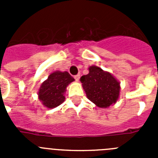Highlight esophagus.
I'll list each match as a JSON object with an SVG mask.
<instances>
[{"mask_svg":"<svg viewBox=\"0 0 158 158\" xmlns=\"http://www.w3.org/2000/svg\"><path fill=\"white\" fill-rule=\"evenodd\" d=\"M80 77H81V75L80 74H77V75H76V76H74L75 80H76L77 81H78L80 80Z\"/></svg>","mask_w":158,"mask_h":158,"instance_id":"esophagus-1","label":"esophagus"}]
</instances>
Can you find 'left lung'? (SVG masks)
I'll list each match as a JSON object with an SVG mask.
<instances>
[{
	"instance_id": "1",
	"label": "left lung",
	"mask_w": 158,
	"mask_h": 158,
	"mask_svg": "<svg viewBox=\"0 0 158 158\" xmlns=\"http://www.w3.org/2000/svg\"><path fill=\"white\" fill-rule=\"evenodd\" d=\"M89 71L80 79L88 99L102 108L115 104L119 96V82L111 73L96 65L89 67Z\"/></svg>"
}]
</instances>
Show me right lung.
I'll return each mask as SVG.
<instances>
[{"mask_svg":"<svg viewBox=\"0 0 158 158\" xmlns=\"http://www.w3.org/2000/svg\"><path fill=\"white\" fill-rule=\"evenodd\" d=\"M74 81L69 73L55 71L43 81L39 90V99L48 108H54L62 104L65 100L67 85Z\"/></svg>","mask_w":158,"mask_h":158,"instance_id":"1","label":"right lung"}]
</instances>
